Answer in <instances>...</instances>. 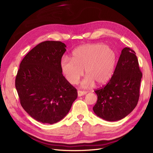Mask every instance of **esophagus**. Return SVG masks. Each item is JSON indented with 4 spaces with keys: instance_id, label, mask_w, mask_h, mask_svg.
<instances>
[{
    "instance_id": "esophagus-1",
    "label": "esophagus",
    "mask_w": 153,
    "mask_h": 153,
    "mask_svg": "<svg viewBox=\"0 0 153 153\" xmlns=\"http://www.w3.org/2000/svg\"><path fill=\"white\" fill-rule=\"evenodd\" d=\"M78 97H81L82 96H84L87 94V92L85 91H78Z\"/></svg>"
}]
</instances>
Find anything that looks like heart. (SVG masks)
<instances>
[{
    "label": "heart",
    "instance_id": "b5f03b06",
    "mask_svg": "<svg viewBox=\"0 0 153 153\" xmlns=\"http://www.w3.org/2000/svg\"><path fill=\"white\" fill-rule=\"evenodd\" d=\"M117 61L115 50L103 43L85 44L74 50L72 59L62 57L60 67L66 80L72 85L76 84L84 75L83 87L103 85L112 76Z\"/></svg>",
    "mask_w": 153,
    "mask_h": 153
}]
</instances>
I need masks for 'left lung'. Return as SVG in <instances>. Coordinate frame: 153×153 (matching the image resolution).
Returning a JSON list of instances; mask_svg holds the SVG:
<instances>
[{"mask_svg": "<svg viewBox=\"0 0 153 153\" xmlns=\"http://www.w3.org/2000/svg\"><path fill=\"white\" fill-rule=\"evenodd\" d=\"M135 54L129 48H124L108 84L95 91L98 100L93 111L105 121H119L137 105L142 73Z\"/></svg>", "mask_w": 153, "mask_h": 153, "instance_id": "obj_1", "label": "left lung"}]
</instances>
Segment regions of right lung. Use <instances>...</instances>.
<instances>
[{
    "instance_id": "right-lung-1",
    "label": "right lung",
    "mask_w": 153,
    "mask_h": 153,
    "mask_svg": "<svg viewBox=\"0 0 153 153\" xmlns=\"http://www.w3.org/2000/svg\"><path fill=\"white\" fill-rule=\"evenodd\" d=\"M66 47L61 41L39 43L23 59L16 76L23 108L43 124L62 120L77 98L76 89L66 80L60 67Z\"/></svg>"
}]
</instances>
